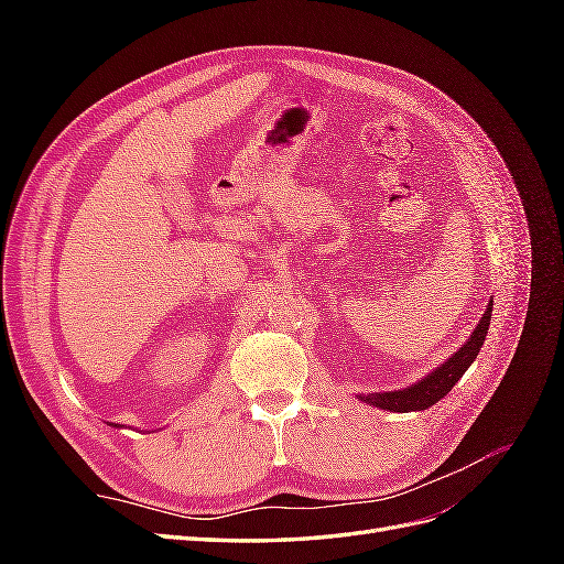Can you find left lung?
<instances>
[{
    "mask_svg": "<svg viewBox=\"0 0 564 564\" xmlns=\"http://www.w3.org/2000/svg\"><path fill=\"white\" fill-rule=\"evenodd\" d=\"M491 305H487V313L482 315L480 324H477L470 338L466 340V346L458 352H454L449 360L437 367L431 377H425L423 381L409 386L404 390L395 392H369V395H360L367 404H373L379 409H388V412H419V409H429L437 400H442L447 392L454 388V383L464 377L466 369L473 365V360L480 352L485 336L489 329V319H491Z\"/></svg>",
    "mask_w": 564,
    "mask_h": 564,
    "instance_id": "obj_1",
    "label": "left lung"
}]
</instances>
